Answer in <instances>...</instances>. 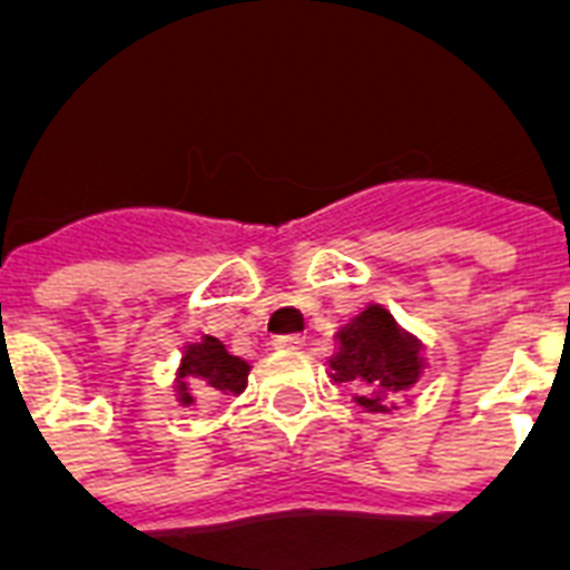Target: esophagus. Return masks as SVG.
Instances as JSON below:
<instances>
[{
    "instance_id": "34e87169",
    "label": "esophagus",
    "mask_w": 570,
    "mask_h": 570,
    "mask_svg": "<svg viewBox=\"0 0 570 570\" xmlns=\"http://www.w3.org/2000/svg\"><path fill=\"white\" fill-rule=\"evenodd\" d=\"M272 346L284 348V352H298L304 346L302 334H281V337L272 340Z\"/></svg>"
}]
</instances>
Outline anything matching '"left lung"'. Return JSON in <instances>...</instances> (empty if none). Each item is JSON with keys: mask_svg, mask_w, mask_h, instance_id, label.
I'll return each instance as SVG.
<instances>
[{"mask_svg": "<svg viewBox=\"0 0 570 570\" xmlns=\"http://www.w3.org/2000/svg\"><path fill=\"white\" fill-rule=\"evenodd\" d=\"M334 384H352L355 402L370 414L396 407L393 396H407L425 370L423 340L393 320L384 304H366L337 334V352L328 361Z\"/></svg>", "mask_w": 570, "mask_h": 570, "instance_id": "obj_1", "label": "left lung"}]
</instances>
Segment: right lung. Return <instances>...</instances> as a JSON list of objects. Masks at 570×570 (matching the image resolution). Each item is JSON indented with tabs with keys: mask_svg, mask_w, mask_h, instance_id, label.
I'll return each instance as SVG.
<instances>
[{
	"mask_svg": "<svg viewBox=\"0 0 570 570\" xmlns=\"http://www.w3.org/2000/svg\"><path fill=\"white\" fill-rule=\"evenodd\" d=\"M250 364L245 357L233 355L218 337L204 334L195 343L183 346V357L174 373V399L180 405H195V393H230L239 396L248 387Z\"/></svg>",
	"mask_w": 570,
	"mask_h": 570,
	"instance_id": "right-lung-1",
	"label": "right lung"
}]
</instances>
